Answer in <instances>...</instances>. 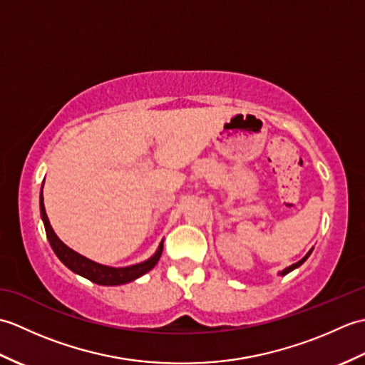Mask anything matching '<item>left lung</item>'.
<instances>
[{"label":"left lung","mask_w":365,"mask_h":365,"mask_svg":"<svg viewBox=\"0 0 365 365\" xmlns=\"http://www.w3.org/2000/svg\"><path fill=\"white\" fill-rule=\"evenodd\" d=\"M312 251H314V247H312V250L311 251H309L306 255H304V257H302L301 260H298L297 263H293V265H290V267H287L285 269H282L281 271V273H279V276H285V274H289L290 273V271H293V269H297L298 267H301L302 265V263H304L306 260H307V257H309V255H311L312 254Z\"/></svg>","instance_id":"left-lung-1"}]
</instances>
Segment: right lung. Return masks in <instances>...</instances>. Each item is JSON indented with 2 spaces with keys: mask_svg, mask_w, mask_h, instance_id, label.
<instances>
[{
  "mask_svg": "<svg viewBox=\"0 0 365 365\" xmlns=\"http://www.w3.org/2000/svg\"><path fill=\"white\" fill-rule=\"evenodd\" d=\"M42 188H43V183H42ZM42 188H41V216L45 226L46 238H48L51 250L58 255V259L63 262L68 269H72L75 274L86 277L91 282L98 284V285H122V284H128L131 281H135V279L141 277L145 273H149V271L158 263L163 252V240L158 246V250L155 251L152 257H149L141 263H135V265L120 267V268L102 265V263H97L73 251L72 247H68L66 243L61 242L59 237L54 234V230L48 221V216H46V212H45Z\"/></svg>",
  "mask_w": 365,
  "mask_h": 365,
  "instance_id": "obj_1",
  "label": "right lung"
}]
</instances>
